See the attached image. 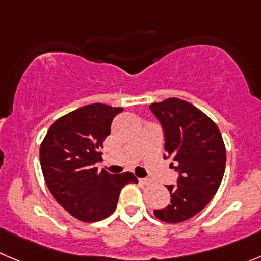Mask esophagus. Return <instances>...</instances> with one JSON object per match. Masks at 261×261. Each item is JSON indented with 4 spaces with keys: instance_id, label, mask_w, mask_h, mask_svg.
I'll return each mask as SVG.
<instances>
[{
    "instance_id": "1",
    "label": "esophagus",
    "mask_w": 261,
    "mask_h": 261,
    "mask_svg": "<svg viewBox=\"0 0 261 261\" xmlns=\"http://www.w3.org/2000/svg\"><path fill=\"white\" fill-rule=\"evenodd\" d=\"M138 182L143 186L151 185V179H148V178H141V179H138Z\"/></svg>"
}]
</instances>
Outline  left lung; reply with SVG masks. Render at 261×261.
Wrapping results in <instances>:
<instances>
[{
  "label": "left lung",
  "mask_w": 261,
  "mask_h": 261,
  "mask_svg": "<svg viewBox=\"0 0 261 261\" xmlns=\"http://www.w3.org/2000/svg\"><path fill=\"white\" fill-rule=\"evenodd\" d=\"M150 110L163 126L164 148L179 174L177 185L166 186L170 203L153 214L166 223L185 222L217 193L225 169L224 142L217 124L187 101L166 98L151 103Z\"/></svg>",
  "instance_id": "1"
}]
</instances>
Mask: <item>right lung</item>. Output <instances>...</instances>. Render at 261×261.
<instances>
[{
	"instance_id": "obj_1",
	"label": "right lung",
	"mask_w": 261,
	"mask_h": 261,
	"mask_svg": "<svg viewBox=\"0 0 261 261\" xmlns=\"http://www.w3.org/2000/svg\"><path fill=\"white\" fill-rule=\"evenodd\" d=\"M123 111L92 103L61 116L49 126L39 159L44 180L55 200L82 222H98L116 209L121 188L137 183L132 173L110 174L95 166L110 135L111 121Z\"/></svg>"
}]
</instances>
